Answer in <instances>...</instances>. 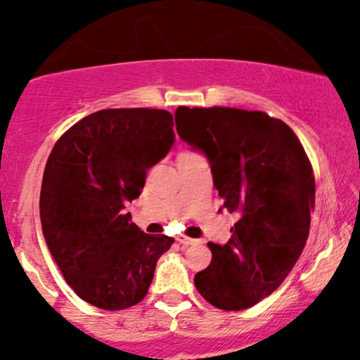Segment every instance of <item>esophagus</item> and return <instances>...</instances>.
I'll return each mask as SVG.
<instances>
[{
	"label": "esophagus",
	"mask_w": 360,
	"mask_h": 360,
	"mask_svg": "<svg viewBox=\"0 0 360 360\" xmlns=\"http://www.w3.org/2000/svg\"><path fill=\"white\" fill-rule=\"evenodd\" d=\"M177 242H179V243H181V245H183V247H188V245H194V243H196V240H194V238L184 237V235H179V237H177Z\"/></svg>",
	"instance_id": "34e87169"
}]
</instances>
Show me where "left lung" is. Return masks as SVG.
<instances>
[{"label":"left lung","instance_id":"1","mask_svg":"<svg viewBox=\"0 0 360 360\" xmlns=\"http://www.w3.org/2000/svg\"><path fill=\"white\" fill-rule=\"evenodd\" d=\"M179 137L203 152L221 210L237 214L226 243L194 276L198 292L226 311L254 307L281 286L304 249L315 177L295 131L262 111L176 110Z\"/></svg>","mask_w":360,"mask_h":360}]
</instances>
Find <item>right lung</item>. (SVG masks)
Returning <instances> with one entry per match:
<instances>
[{"label": "right lung", "instance_id": "right-lung-1", "mask_svg": "<svg viewBox=\"0 0 360 360\" xmlns=\"http://www.w3.org/2000/svg\"><path fill=\"white\" fill-rule=\"evenodd\" d=\"M172 127L166 110H100L69 128L49 155L40 191L45 242L69 286L93 307L140 303L174 242L142 232L127 213L147 169L171 150Z\"/></svg>", "mask_w": 360, "mask_h": 360}]
</instances>
